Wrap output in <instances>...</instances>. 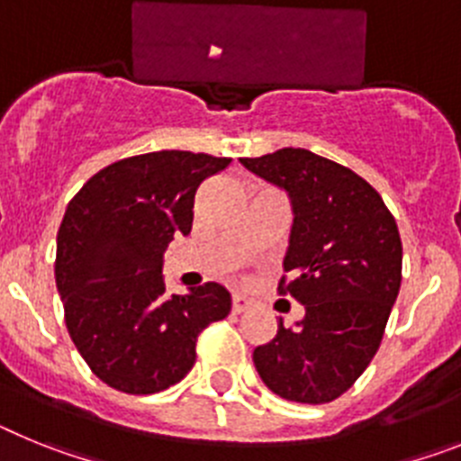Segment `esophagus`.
I'll list each match as a JSON object with an SVG mask.
<instances>
[{"label": "esophagus", "mask_w": 461, "mask_h": 461, "mask_svg": "<svg viewBox=\"0 0 461 461\" xmlns=\"http://www.w3.org/2000/svg\"><path fill=\"white\" fill-rule=\"evenodd\" d=\"M248 308V299L241 297V294H234L231 297V313H243Z\"/></svg>", "instance_id": "esophagus-1"}]
</instances>
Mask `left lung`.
Wrapping results in <instances>:
<instances>
[{"label":"left lung","instance_id":"left-lung-1","mask_svg":"<svg viewBox=\"0 0 461 461\" xmlns=\"http://www.w3.org/2000/svg\"><path fill=\"white\" fill-rule=\"evenodd\" d=\"M250 174L290 199L292 227L278 290L303 306L292 327L278 318L253 350L264 385L297 403H327L369 366L402 285V239L385 202L348 167L280 148L241 158Z\"/></svg>","mask_w":461,"mask_h":461}]
</instances>
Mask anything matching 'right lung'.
<instances>
[{
	"instance_id": "add662e5",
	"label": "right lung",
	"mask_w": 461,
	"mask_h": 461,
	"mask_svg": "<svg viewBox=\"0 0 461 461\" xmlns=\"http://www.w3.org/2000/svg\"><path fill=\"white\" fill-rule=\"evenodd\" d=\"M230 158L159 150L95 174L67 206L55 283L67 330L92 374L113 390L153 394L194 364L203 327L231 308L220 283L169 294L164 250L190 234L194 194Z\"/></svg>"
}]
</instances>
